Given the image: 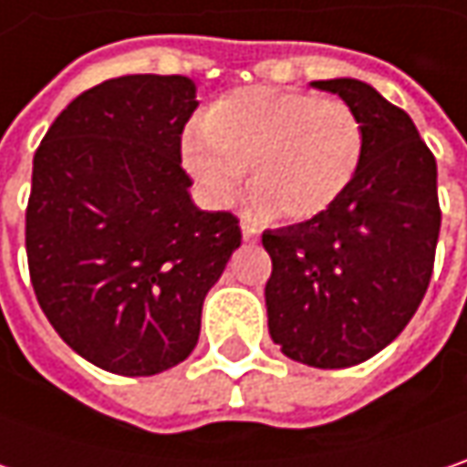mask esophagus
<instances>
[{
  "mask_svg": "<svg viewBox=\"0 0 467 467\" xmlns=\"http://www.w3.org/2000/svg\"><path fill=\"white\" fill-rule=\"evenodd\" d=\"M243 240H245V243H255V240H258V230H255V224H251V222H243Z\"/></svg>",
  "mask_w": 467,
  "mask_h": 467,
  "instance_id": "obj_1",
  "label": "esophagus"
}]
</instances>
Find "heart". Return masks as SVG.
Returning <instances> with one entry per match:
<instances>
[{
  "instance_id": "b5f03b06",
  "label": "heart",
  "mask_w": 467,
  "mask_h": 467,
  "mask_svg": "<svg viewBox=\"0 0 467 467\" xmlns=\"http://www.w3.org/2000/svg\"><path fill=\"white\" fill-rule=\"evenodd\" d=\"M203 135L182 138V167L213 206H230L254 174L255 203L287 219L332 209L363 159V125L335 99L240 88L203 112Z\"/></svg>"
}]
</instances>
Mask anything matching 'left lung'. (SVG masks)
Segmentation results:
<instances>
[{"label": "left lung", "mask_w": 467, "mask_h": 467, "mask_svg": "<svg viewBox=\"0 0 467 467\" xmlns=\"http://www.w3.org/2000/svg\"><path fill=\"white\" fill-rule=\"evenodd\" d=\"M363 125V159L332 209L264 230L269 335L314 368H348L395 339L418 311L434 272L441 209L436 159L413 119L368 83L314 80Z\"/></svg>", "instance_id": "1"}]
</instances>
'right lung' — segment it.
I'll return each mask as SVG.
<instances>
[{
	"label": "right lung",
	"mask_w": 467,
	"mask_h": 467,
	"mask_svg": "<svg viewBox=\"0 0 467 467\" xmlns=\"http://www.w3.org/2000/svg\"><path fill=\"white\" fill-rule=\"evenodd\" d=\"M195 107L191 78H112L72 99L33 156V293L57 335L112 374H161L193 353L203 297L243 237L234 213L188 193Z\"/></svg>",
	"instance_id": "right-lung-1"
}]
</instances>
